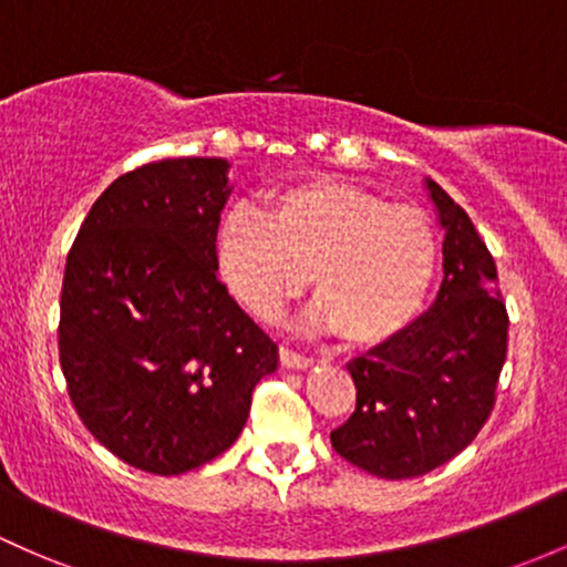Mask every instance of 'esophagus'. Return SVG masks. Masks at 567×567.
<instances>
[{
	"label": "esophagus",
	"mask_w": 567,
	"mask_h": 567,
	"mask_svg": "<svg viewBox=\"0 0 567 567\" xmlns=\"http://www.w3.org/2000/svg\"><path fill=\"white\" fill-rule=\"evenodd\" d=\"M279 358H282V363L288 365V369H309V365H312V358H309V354L290 350V347H282V350H279Z\"/></svg>",
	"instance_id": "1"
}]
</instances>
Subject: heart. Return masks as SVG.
<instances>
[{
	"label": "heart",
	"mask_w": 567,
	"mask_h": 567,
	"mask_svg": "<svg viewBox=\"0 0 567 567\" xmlns=\"http://www.w3.org/2000/svg\"><path fill=\"white\" fill-rule=\"evenodd\" d=\"M223 277L255 315L271 320L312 274L315 326L352 344L393 339L425 307L439 239L425 215L336 179L290 185L269 215L239 204L217 234Z\"/></svg>",
	"instance_id": "heart-1"
}]
</instances>
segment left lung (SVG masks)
<instances>
[{
    "label": "left lung",
    "mask_w": 567,
    "mask_h": 567,
    "mask_svg": "<svg viewBox=\"0 0 567 567\" xmlns=\"http://www.w3.org/2000/svg\"><path fill=\"white\" fill-rule=\"evenodd\" d=\"M444 228V282L433 307L393 339L347 363L358 401L333 450L379 478H414L452 460L482 431L508 350L497 269L465 209L427 179Z\"/></svg>",
    "instance_id": "left-lung-1"
}]
</instances>
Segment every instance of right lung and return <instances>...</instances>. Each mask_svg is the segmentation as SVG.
<instances>
[{
  "label": "right lung",
  "mask_w": 567,
  "mask_h": 567,
  "mask_svg": "<svg viewBox=\"0 0 567 567\" xmlns=\"http://www.w3.org/2000/svg\"><path fill=\"white\" fill-rule=\"evenodd\" d=\"M228 193V161H153L96 198L66 255V390L112 455L147 474L223 455L277 371V344L217 277Z\"/></svg>",
  "instance_id": "1"
}]
</instances>
